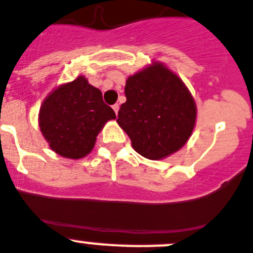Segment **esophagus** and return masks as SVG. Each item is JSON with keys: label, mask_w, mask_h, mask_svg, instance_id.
I'll use <instances>...</instances> for the list:
<instances>
[{"label": "esophagus", "mask_w": 253, "mask_h": 253, "mask_svg": "<svg viewBox=\"0 0 253 253\" xmlns=\"http://www.w3.org/2000/svg\"><path fill=\"white\" fill-rule=\"evenodd\" d=\"M112 108H113V111H115V113H116V115H117V113H118V110H120V104H117V103H116V104H113V106H112Z\"/></svg>", "instance_id": "obj_1"}]
</instances>
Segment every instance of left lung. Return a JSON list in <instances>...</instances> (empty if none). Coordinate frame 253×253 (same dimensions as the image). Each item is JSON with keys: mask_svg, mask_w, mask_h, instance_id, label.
<instances>
[{"mask_svg": "<svg viewBox=\"0 0 253 253\" xmlns=\"http://www.w3.org/2000/svg\"><path fill=\"white\" fill-rule=\"evenodd\" d=\"M125 95L127 101L120 107L117 122L143 158H166L192 135L197 117L194 99L181 79L163 64L129 77Z\"/></svg>", "mask_w": 253, "mask_h": 253, "instance_id": "1", "label": "left lung"}]
</instances>
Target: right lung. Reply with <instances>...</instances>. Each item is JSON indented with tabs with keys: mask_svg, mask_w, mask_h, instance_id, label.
I'll list each match as a JSON object with an SVG mask.
<instances>
[{
	"mask_svg": "<svg viewBox=\"0 0 253 253\" xmlns=\"http://www.w3.org/2000/svg\"><path fill=\"white\" fill-rule=\"evenodd\" d=\"M115 118V111L104 103L101 90L78 77L49 94L40 108L39 125L56 154L81 159L92 151L104 124Z\"/></svg>",
	"mask_w": 253,
	"mask_h": 253,
	"instance_id": "add662e5",
	"label": "right lung"
}]
</instances>
